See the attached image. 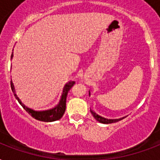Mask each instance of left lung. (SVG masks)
<instances>
[{
	"instance_id": "left-lung-1",
	"label": "left lung",
	"mask_w": 160,
	"mask_h": 160,
	"mask_svg": "<svg viewBox=\"0 0 160 160\" xmlns=\"http://www.w3.org/2000/svg\"><path fill=\"white\" fill-rule=\"evenodd\" d=\"M90 112H91V114H93V116L95 117V119H96L97 121L100 122V123H103V124H110V123H115V122H118V121H119V120L123 119V118H122V119H105V118H104V117L100 116V115H99V114H96L95 111H93V110H91V109H90Z\"/></svg>"
}]
</instances>
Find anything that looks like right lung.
Here are the masks:
<instances>
[{"label":"right lung","mask_w":160,"mask_h":160,"mask_svg":"<svg viewBox=\"0 0 160 160\" xmlns=\"http://www.w3.org/2000/svg\"><path fill=\"white\" fill-rule=\"evenodd\" d=\"M13 56V53L11 54V58ZM74 81H71V82H69L68 84H66L64 88V90H63L62 96H61V99H60V104L57 105V106L54 108L52 109H50V110H46V111H35L33 109H30L28 107H26V105H24L23 103L21 102L20 99L18 98V96L16 95V92H15V88H14V85L12 81H11V90L13 91L14 95L15 97L16 98V100H18V102L21 105V106L23 107L25 110H26L27 113H28L30 115L35 118L37 120H40V121H44V122H52L55 121V120H58L60 119L61 117L63 116V114H65V107H66V98H67L68 92L70 91V90L71 89L73 85H75Z\"/></svg>","instance_id":"1"}]
</instances>
